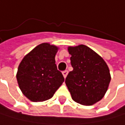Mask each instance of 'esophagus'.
<instances>
[{"mask_svg": "<svg viewBox=\"0 0 125 125\" xmlns=\"http://www.w3.org/2000/svg\"><path fill=\"white\" fill-rule=\"evenodd\" d=\"M62 74H63V76H64V78H66V77H67V74H68V71H67V70H64V71H63V72H62Z\"/></svg>", "mask_w": 125, "mask_h": 125, "instance_id": "esophagus-1", "label": "esophagus"}]
</instances>
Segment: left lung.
I'll list each match as a JSON object with an SVG mask.
<instances>
[{"instance_id":"left-lung-1","label":"left lung","mask_w":125,"mask_h":125,"mask_svg":"<svg viewBox=\"0 0 125 125\" xmlns=\"http://www.w3.org/2000/svg\"><path fill=\"white\" fill-rule=\"evenodd\" d=\"M73 70L68 73L65 83L75 102L91 106L101 100L111 80L104 60L92 49L79 45L68 48Z\"/></svg>"}]
</instances>
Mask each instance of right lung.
<instances>
[{
	"label": "right lung",
	"instance_id": "add662e5",
	"mask_svg": "<svg viewBox=\"0 0 125 125\" xmlns=\"http://www.w3.org/2000/svg\"><path fill=\"white\" fill-rule=\"evenodd\" d=\"M57 52L58 47L45 42L21 61L16 75L18 84L24 95L33 102L50 99L64 81L55 64Z\"/></svg>",
	"mask_w": 125,
	"mask_h": 125
}]
</instances>
